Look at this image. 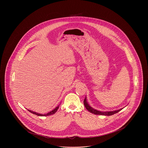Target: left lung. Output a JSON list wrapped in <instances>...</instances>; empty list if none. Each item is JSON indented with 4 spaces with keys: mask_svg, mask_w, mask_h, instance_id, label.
I'll list each match as a JSON object with an SVG mask.
<instances>
[{
    "mask_svg": "<svg viewBox=\"0 0 148 148\" xmlns=\"http://www.w3.org/2000/svg\"><path fill=\"white\" fill-rule=\"evenodd\" d=\"M84 104L85 108L90 113H92L94 114H96V115H107V116H110V115H112L114 114L118 113L121 110L123 109H120L117 110H115V111H112V112H100L98 110H97L94 109H93L91 106H90L88 104L87 101H86V97L85 98L84 100Z\"/></svg>",
    "mask_w": 148,
    "mask_h": 148,
    "instance_id": "left-lung-1",
    "label": "left lung"
}]
</instances>
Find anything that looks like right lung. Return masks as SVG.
<instances>
[{"label": "right lung", "instance_id": "obj_1", "mask_svg": "<svg viewBox=\"0 0 148 148\" xmlns=\"http://www.w3.org/2000/svg\"><path fill=\"white\" fill-rule=\"evenodd\" d=\"M59 106H58L57 107H56V108L54 110H53L52 111L50 112H49L48 113H47V114H39V113H36V112H34L31 111V110H28V111H29L30 113H33V114H35V115H38V116H48V115H52V114H55V113H56V111L58 110V109H59Z\"/></svg>", "mask_w": 148, "mask_h": 148}]
</instances>
